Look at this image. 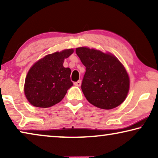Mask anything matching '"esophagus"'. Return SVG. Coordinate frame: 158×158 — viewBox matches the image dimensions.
<instances>
[{
    "mask_svg": "<svg viewBox=\"0 0 158 158\" xmlns=\"http://www.w3.org/2000/svg\"><path fill=\"white\" fill-rule=\"evenodd\" d=\"M74 84H75V85H76V86H81V80H80V81L75 82V83Z\"/></svg>",
    "mask_w": 158,
    "mask_h": 158,
    "instance_id": "34e87169",
    "label": "esophagus"
}]
</instances>
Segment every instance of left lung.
Instances as JSON below:
<instances>
[{
    "label": "left lung",
    "instance_id": "8db88e82",
    "mask_svg": "<svg viewBox=\"0 0 158 158\" xmlns=\"http://www.w3.org/2000/svg\"><path fill=\"white\" fill-rule=\"evenodd\" d=\"M75 52L85 67L81 89L88 102L107 110L122 104L128 94L129 77L119 60L88 47H77Z\"/></svg>",
    "mask_w": 158,
    "mask_h": 158
}]
</instances>
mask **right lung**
<instances>
[{
	"label": "right lung",
	"instance_id": "right-lung-1",
	"mask_svg": "<svg viewBox=\"0 0 158 158\" xmlns=\"http://www.w3.org/2000/svg\"><path fill=\"white\" fill-rule=\"evenodd\" d=\"M73 49L49 54L34 64L27 73L24 94L32 106L48 108L60 102L73 85L71 70L63 62L73 53Z\"/></svg>",
	"mask_w": 158,
	"mask_h": 158
}]
</instances>
